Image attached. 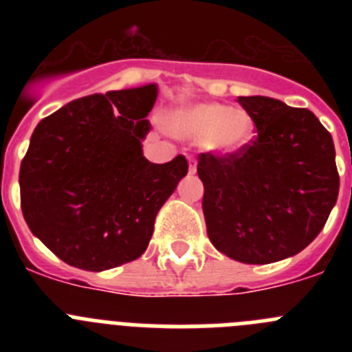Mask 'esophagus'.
<instances>
[{
  "mask_svg": "<svg viewBox=\"0 0 352 352\" xmlns=\"http://www.w3.org/2000/svg\"><path fill=\"white\" fill-rule=\"evenodd\" d=\"M195 173V160L194 158H190V174Z\"/></svg>",
  "mask_w": 352,
  "mask_h": 352,
  "instance_id": "obj_1",
  "label": "esophagus"
}]
</instances>
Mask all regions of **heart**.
I'll use <instances>...</instances> for the list:
<instances>
[{"instance_id":"heart-1","label":"heart","mask_w":352,"mask_h":352,"mask_svg":"<svg viewBox=\"0 0 352 352\" xmlns=\"http://www.w3.org/2000/svg\"><path fill=\"white\" fill-rule=\"evenodd\" d=\"M173 132L195 141H206L217 151H238L254 138V121L245 111L223 104H199L179 109L170 116Z\"/></svg>"}]
</instances>
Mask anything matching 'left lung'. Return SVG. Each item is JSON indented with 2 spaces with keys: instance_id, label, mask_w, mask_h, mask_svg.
<instances>
[{
  "instance_id": "obj_1",
  "label": "left lung",
  "mask_w": 352,
  "mask_h": 352,
  "mask_svg": "<svg viewBox=\"0 0 352 352\" xmlns=\"http://www.w3.org/2000/svg\"><path fill=\"white\" fill-rule=\"evenodd\" d=\"M257 133L232 153L197 157L203 211L217 250L245 264L296 256L322 231L338 197L331 133L309 109L238 96Z\"/></svg>"
}]
</instances>
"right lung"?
Masks as SVG:
<instances>
[{
  "label": "right lung",
  "mask_w": 352,
  "mask_h": 352,
  "mask_svg": "<svg viewBox=\"0 0 352 352\" xmlns=\"http://www.w3.org/2000/svg\"><path fill=\"white\" fill-rule=\"evenodd\" d=\"M157 86L95 93L43 118L21 164L31 232L63 263L104 272L135 261L188 162L142 157Z\"/></svg>",
  "instance_id": "right-lung-1"
}]
</instances>
